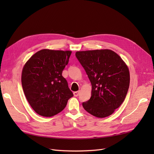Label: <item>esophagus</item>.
Here are the masks:
<instances>
[{
    "mask_svg": "<svg viewBox=\"0 0 154 154\" xmlns=\"http://www.w3.org/2000/svg\"><path fill=\"white\" fill-rule=\"evenodd\" d=\"M79 94H80V91H79L73 92V94H74V96H78L79 95Z\"/></svg>",
    "mask_w": 154,
    "mask_h": 154,
    "instance_id": "esophagus-1",
    "label": "esophagus"
}]
</instances>
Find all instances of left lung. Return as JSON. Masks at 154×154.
Here are the masks:
<instances>
[{
    "instance_id": "8db88e82",
    "label": "left lung",
    "mask_w": 154,
    "mask_h": 154,
    "mask_svg": "<svg viewBox=\"0 0 154 154\" xmlns=\"http://www.w3.org/2000/svg\"><path fill=\"white\" fill-rule=\"evenodd\" d=\"M76 57L89 78L91 97L82 103L97 118L110 116L124 101L130 85V72L119 56L110 49L77 51Z\"/></svg>"
}]
</instances>
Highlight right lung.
Segmentation results:
<instances>
[{
    "label": "right lung",
    "mask_w": 154,
    "mask_h": 154,
    "mask_svg": "<svg viewBox=\"0 0 154 154\" xmlns=\"http://www.w3.org/2000/svg\"><path fill=\"white\" fill-rule=\"evenodd\" d=\"M71 51L42 49L28 60L22 72V85L27 101L36 112L51 117L62 111L73 96L62 71Z\"/></svg>",
    "instance_id": "1"
}]
</instances>
